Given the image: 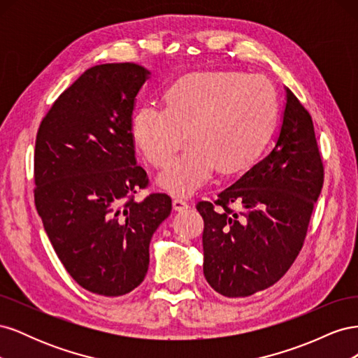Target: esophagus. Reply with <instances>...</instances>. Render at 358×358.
Masks as SVG:
<instances>
[{
    "label": "esophagus",
    "mask_w": 358,
    "mask_h": 358,
    "mask_svg": "<svg viewBox=\"0 0 358 358\" xmlns=\"http://www.w3.org/2000/svg\"><path fill=\"white\" fill-rule=\"evenodd\" d=\"M188 208H189V204L185 200H182V199L173 200V209H175L176 212H182V210H185Z\"/></svg>",
    "instance_id": "esophagus-1"
}]
</instances>
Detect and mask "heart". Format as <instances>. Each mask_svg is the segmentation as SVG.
<instances>
[{"label": "heart", "instance_id": "obj_1", "mask_svg": "<svg viewBox=\"0 0 358 358\" xmlns=\"http://www.w3.org/2000/svg\"><path fill=\"white\" fill-rule=\"evenodd\" d=\"M276 112L270 83L258 74L204 71L183 76L166 92V107L142 106L131 136L143 157L164 166L158 185L175 196H192L216 170L231 173L251 162L272 129Z\"/></svg>", "mask_w": 358, "mask_h": 358}]
</instances>
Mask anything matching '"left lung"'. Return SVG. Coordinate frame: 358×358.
<instances>
[{"instance_id": "left-lung-1", "label": "left lung", "mask_w": 358, "mask_h": 358, "mask_svg": "<svg viewBox=\"0 0 358 358\" xmlns=\"http://www.w3.org/2000/svg\"><path fill=\"white\" fill-rule=\"evenodd\" d=\"M324 180L312 117L285 88L280 127L270 152L213 203L200 201L203 273L225 297H246L282 278L305 241ZM241 204L233 213L228 204Z\"/></svg>"}]
</instances>
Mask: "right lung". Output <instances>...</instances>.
Segmentation results:
<instances>
[{
    "instance_id": "obj_1",
    "label": "right lung",
    "mask_w": 358,
    "mask_h": 358,
    "mask_svg": "<svg viewBox=\"0 0 358 358\" xmlns=\"http://www.w3.org/2000/svg\"><path fill=\"white\" fill-rule=\"evenodd\" d=\"M150 71L131 62L86 70L53 103L36 140V206L70 276L106 297L143 282L149 243L171 212L148 185L131 136L136 96Z\"/></svg>"
}]
</instances>
